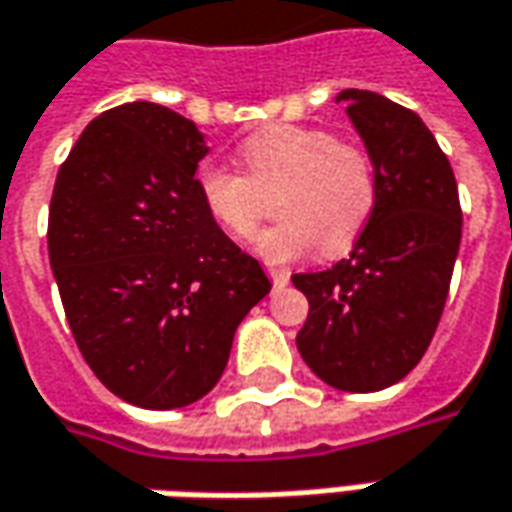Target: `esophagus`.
Wrapping results in <instances>:
<instances>
[{
  "instance_id": "obj_1",
  "label": "esophagus",
  "mask_w": 512,
  "mask_h": 512,
  "mask_svg": "<svg viewBox=\"0 0 512 512\" xmlns=\"http://www.w3.org/2000/svg\"><path fill=\"white\" fill-rule=\"evenodd\" d=\"M269 277H271V283H274V285H285L288 280H291V271H288V269H274V266H271Z\"/></svg>"
}]
</instances>
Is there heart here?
<instances>
[{
    "instance_id": "heart-1",
    "label": "heart",
    "mask_w": 512,
    "mask_h": 512,
    "mask_svg": "<svg viewBox=\"0 0 512 512\" xmlns=\"http://www.w3.org/2000/svg\"><path fill=\"white\" fill-rule=\"evenodd\" d=\"M246 176L221 162L196 173L198 198L218 227L235 241H252L277 193L283 221L257 238V255L269 263L300 260L322 246L342 255L370 224L378 201L373 156L353 142L311 125H274L241 145Z\"/></svg>"
}]
</instances>
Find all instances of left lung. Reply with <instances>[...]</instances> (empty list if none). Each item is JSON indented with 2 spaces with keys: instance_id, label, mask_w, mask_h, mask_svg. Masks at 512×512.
I'll return each mask as SVG.
<instances>
[{
  "instance_id": "8db88e82",
  "label": "left lung",
  "mask_w": 512,
  "mask_h": 512,
  "mask_svg": "<svg viewBox=\"0 0 512 512\" xmlns=\"http://www.w3.org/2000/svg\"><path fill=\"white\" fill-rule=\"evenodd\" d=\"M336 100L373 156L378 201L347 260L291 277L311 305L297 347L330 387L378 392L415 370L443 316L462 238L460 193L415 111L364 89Z\"/></svg>"
}]
</instances>
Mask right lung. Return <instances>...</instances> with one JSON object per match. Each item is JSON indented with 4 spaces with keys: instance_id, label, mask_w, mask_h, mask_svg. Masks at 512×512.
Here are the masks:
<instances>
[{
    "instance_id": "1",
    "label": "right lung",
    "mask_w": 512,
    "mask_h": 512,
    "mask_svg": "<svg viewBox=\"0 0 512 512\" xmlns=\"http://www.w3.org/2000/svg\"><path fill=\"white\" fill-rule=\"evenodd\" d=\"M207 151L193 120L125 103L83 128L52 190L47 246L66 322L103 387L142 409L204 398L271 291L198 198Z\"/></svg>"
}]
</instances>
